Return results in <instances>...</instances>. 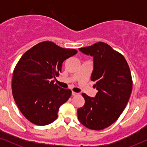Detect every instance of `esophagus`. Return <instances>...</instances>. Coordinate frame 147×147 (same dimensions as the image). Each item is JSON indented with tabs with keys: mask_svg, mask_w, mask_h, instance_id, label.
I'll return each instance as SVG.
<instances>
[{
	"mask_svg": "<svg viewBox=\"0 0 147 147\" xmlns=\"http://www.w3.org/2000/svg\"><path fill=\"white\" fill-rule=\"evenodd\" d=\"M72 95L73 96H77V95H78V93H76V92H72Z\"/></svg>",
	"mask_w": 147,
	"mask_h": 147,
	"instance_id": "esophagus-1",
	"label": "esophagus"
}]
</instances>
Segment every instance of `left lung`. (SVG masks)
Wrapping results in <instances>:
<instances>
[{"label":"left lung","instance_id":"obj_1","mask_svg":"<svg viewBox=\"0 0 147 147\" xmlns=\"http://www.w3.org/2000/svg\"><path fill=\"white\" fill-rule=\"evenodd\" d=\"M79 50L93 57L91 80L98 92L94 98L82 94L85 104L78 109V120L89 129H104L119 118L130 98L132 81L129 66L122 54L103 42Z\"/></svg>","mask_w":147,"mask_h":147}]
</instances>
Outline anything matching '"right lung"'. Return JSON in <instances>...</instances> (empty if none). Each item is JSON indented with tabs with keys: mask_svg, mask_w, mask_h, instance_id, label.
<instances>
[{
	"mask_svg": "<svg viewBox=\"0 0 147 147\" xmlns=\"http://www.w3.org/2000/svg\"><path fill=\"white\" fill-rule=\"evenodd\" d=\"M77 52L46 41L21 57L13 71L12 91L20 111L32 123L44 126L57 119L59 107L67 101L71 91L51 80L59 76L63 62Z\"/></svg>",
	"mask_w": 147,
	"mask_h": 147,
	"instance_id": "right-lung-1",
	"label": "right lung"
}]
</instances>
